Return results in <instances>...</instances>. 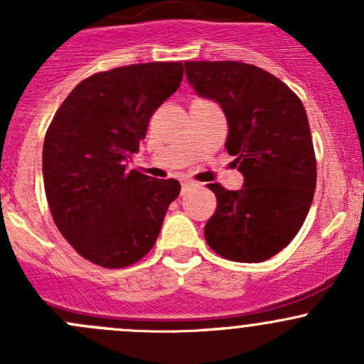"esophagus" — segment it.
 I'll list each match as a JSON object with an SVG mask.
<instances>
[{
	"label": "esophagus",
	"mask_w": 364,
	"mask_h": 364,
	"mask_svg": "<svg viewBox=\"0 0 364 364\" xmlns=\"http://www.w3.org/2000/svg\"><path fill=\"white\" fill-rule=\"evenodd\" d=\"M190 186H192V183H190V181H183L181 183V193H185L186 190L190 188Z\"/></svg>",
	"instance_id": "34e87169"
}]
</instances>
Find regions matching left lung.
<instances>
[{
	"label": "left lung",
	"mask_w": 364,
	"mask_h": 364,
	"mask_svg": "<svg viewBox=\"0 0 364 364\" xmlns=\"http://www.w3.org/2000/svg\"><path fill=\"white\" fill-rule=\"evenodd\" d=\"M193 90L222 105L225 148L245 176L241 190L209 188L216 209L204 227L213 252L234 262H262L303 225L317 183V160L299 97L266 70L241 61H185Z\"/></svg>",
	"instance_id": "1"
}]
</instances>
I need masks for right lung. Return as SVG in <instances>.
Instances as JSON below:
<instances>
[{
  "instance_id": "obj_1",
  "label": "right lung",
  "mask_w": 364,
  "mask_h": 364,
  "mask_svg": "<svg viewBox=\"0 0 364 364\" xmlns=\"http://www.w3.org/2000/svg\"><path fill=\"white\" fill-rule=\"evenodd\" d=\"M183 79L179 63L98 72L73 87L43 141V186L54 223L80 257L107 269L141 260L159 237L178 179L127 171L153 112Z\"/></svg>"
}]
</instances>
